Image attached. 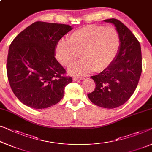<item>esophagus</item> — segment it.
Segmentation results:
<instances>
[{"label":"esophagus","mask_w":152,"mask_h":152,"mask_svg":"<svg viewBox=\"0 0 152 152\" xmlns=\"http://www.w3.org/2000/svg\"><path fill=\"white\" fill-rule=\"evenodd\" d=\"M84 79H85V77H83V76H74V78H73V80L74 81L84 80Z\"/></svg>","instance_id":"obj_1"}]
</instances>
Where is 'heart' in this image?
<instances>
[{
	"instance_id": "1",
	"label": "heart",
	"mask_w": 152,
	"mask_h": 152,
	"mask_svg": "<svg viewBox=\"0 0 152 152\" xmlns=\"http://www.w3.org/2000/svg\"><path fill=\"white\" fill-rule=\"evenodd\" d=\"M69 42L60 39L55 46V55L64 66H69L79 54L82 60L72 65L69 72L84 75L93 69L100 72L109 67L118 53L120 36L113 27L87 25L69 36Z\"/></svg>"
}]
</instances>
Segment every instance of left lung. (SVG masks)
I'll return each mask as SVG.
<instances>
[{
    "instance_id": "8db88e82",
    "label": "left lung",
    "mask_w": 152,
    "mask_h": 152,
    "mask_svg": "<svg viewBox=\"0 0 152 152\" xmlns=\"http://www.w3.org/2000/svg\"><path fill=\"white\" fill-rule=\"evenodd\" d=\"M114 24L120 36V47L113 63L96 76H91L96 89L87 94L92 103L106 108L124 104L134 94L142 72L141 49L139 41L119 20H104Z\"/></svg>"
}]
</instances>
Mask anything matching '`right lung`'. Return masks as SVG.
<instances>
[{"mask_svg": "<svg viewBox=\"0 0 152 152\" xmlns=\"http://www.w3.org/2000/svg\"><path fill=\"white\" fill-rule=\"evenodd\" d=\"M67 24L36 22L16 36L9 48L7 72L13 94L28 107L57 104L72 82L55 58L56 43L71 30Z\"/></svg>", "mask_w": 152, "mask_h": 152, "instance_id": "obj_1", "label": "right lung"}]
</instances>
